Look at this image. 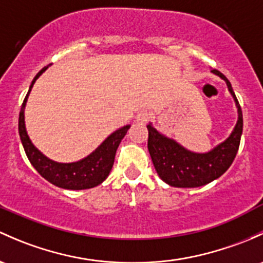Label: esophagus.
I'll use <instances>...</instances> for the list:
<instances>
[{
    "label": "esophagus",
    "instance_id": "esophagus-1",
    "mask_svg": "<svg viewBox=\"0 0 263 263\" xmlns=\"http://www.w3.org/2000/svg\"><path fill=\"white\" fill-rule=\"evenodd\" d=\"M151 115L147 112V110H141L139 115L136 116V121L139 123H147L150 121Z\"/></svg>",
    "mask_w": 263,
    "mask_h": 263
}]
</instances>
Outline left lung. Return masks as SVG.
I'll return each instance as SVG.
<instances>
[{"mask_svg":"<svg viewBox=\"0 0 263 263\" xmlns=\"http://www.w3.org/2000/svg\"><path fill=\"white\" fill-rule=\"evenodd\" d=\"M212 73L226 81L231 95L233 96L238 108V121L231 136L224 142L205 154H197L186 150L176 141L168 139L155 129L153 124H147V147L157 174L170 186L198 187L222 176L233 162L238 153L243 129V116L241 106L233 92L231 83L217 69Z\"/></svg>","mask_w":263,"mask_h":263,"instance_id":"obj_1","label":"left lung"}]
</instances>
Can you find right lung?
<instances>
[{
    "instance_id": "1",
    "label": "right lung",
    "mask_w": 263,
    "mask_h": 263,
    "mask_svg": "<svg viewBox=\"0 0 263 263\" xmlns=\"http://www.w3.org/2000/svg\"><path fill=\"white\" fill-rule=\"evenodd\" d=\"M49 66V65H48ZM48 66L41 69L36 74V77L32 81L30 89L24 99V103L21 106L20 117H18V134L24 146V150L26 153L27 159L31 162V165L36 168V171L43 176L45 180L63 189L69 190H83L90 189L103 182L109 175V171L112 170L113 162H115L116 151L118 145L124 137V135L128 131L129 126H124L122 128L113 132L110 136L107 137L101 143L96 151L88 155L85 159L70 164H60L44 156L40 151L32 145L27 136L26 127H25V106H26L27 97H29L31 88L36 79L44 71L48 69Z\"/></svg>"
}]
</instances>
